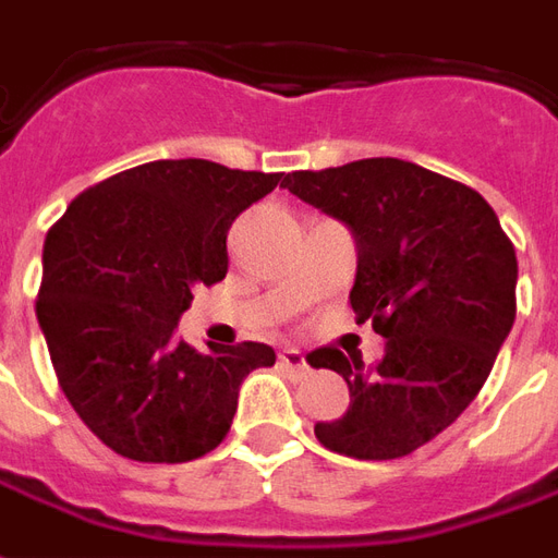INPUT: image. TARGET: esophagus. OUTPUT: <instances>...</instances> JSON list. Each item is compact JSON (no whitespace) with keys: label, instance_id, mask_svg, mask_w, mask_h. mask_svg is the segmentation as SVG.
Listing matches in <instances>:
<instances>
[{"label":"esophagus","instance_id":"34e87169","mask_svg":"<svg viewBox=\"0 0 558 558\" xmlns=\"http://www.w3.org/2000/svg\"><path fill=\"white\" fill-rule=\"evenodd\" d=\"M279 366H282V369H288V373L294 375V378H303V375L310 373V363H306V357H303V351H298V349L282 351V354H279Z\"/></svg>","mask_w":558,"mask_h":558}]
</instances>
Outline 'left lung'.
<instances>
[{
    "label": "left lung",
    "instance_id": "obj_1",
    "mask_svg": "<svg viewBox=\"0 0 558 558\" xmlns=\"http://www.w3.org/2000/svg\"><path fill=\"white\" fill-rule=\"evenodd\" d=\"M291 195L351 228V310L387 339L375 366L327 345L349 412L315 424L327 450L399 460L448 429L487 381L517 315V255L475 189L402 159L294 171Z\"/></svg>",
    "mask_w": 558,
    "mask_h": 558
}]
</instances>
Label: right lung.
I'll return each instance as SVG.
<instances>
[{
	"mask_svg": "<svg viewBox=\"0 0 558 558\" xmlns=\"http://www.w3.org/2000/svg\"><path fill=\"white\" fill-rule=\"evenodd\" d=\"M282 173L207 159L146 161L74 197L45 240L35 315L71 409L110 450L189 462L222 445L264 342L192 349V288L228 272V231Z\"/></svg>",
	"mask_w": 558,
	"mask_h": 558,
	"instance_id": "obj_1",
	"label": "right lung"
}]
</instances>
